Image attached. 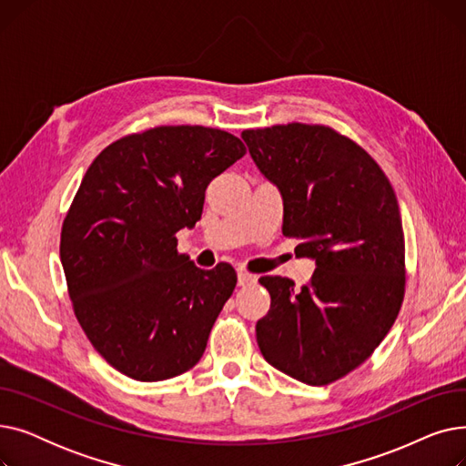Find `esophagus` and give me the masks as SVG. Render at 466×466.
<instances>
[{"label":"esophagus","instance_id":"esophagus-1","mask_svg":"<svg viewBox=\"0 0 466 466\" xmlns=\"http://www.w3.org/2000/svg\"><path fill=\"white\" fill-rule=\"evenodd\" d=\"M253 283H257V276H253V274H248V272H238V285L239 287H248V285H253Z\"/></svg>","mask_w":466,"mask_h":466}]
</instances>
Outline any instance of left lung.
Instances as JSON below:
<instances>
[{"label":"left lung","mask_w":466,"mask_h":466,"mask_svg":"<svg viewBox=\"0 0 466 466\" xmlns=\"http://www.w3.org/2000/svg\"><path fill=\"white\" fill-rule=\"evenodd\" d=\"M251 158L283 198V236L315 260L308 285L260 278L270 311L262 357L308 385L344 378L393 327L404 299V232L393 187L350 137L321 125L243 130Z\"/></svg>","instance_id":"left-lung-1"}]
</instances>
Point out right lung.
<instances>
[{"instance_id": "right-lung-1", "label": "right lung", "mask_w": 466, "mask_h": 466, "mask_svg": "<svg viewBox=\"0 0 466 466\" xmlns=\"http://www.w3.org/2000/svg\"><path fill=\"white\" fill-rule=\"evenodd\" d=\"M246 153L225 130L157 127L116 139L86 169L60 258L79 325L125 376L169 380L204 355L238 278L230 264L200 270L176 234L200 220L211 179Z\"/></svg>"}]
</instances>
